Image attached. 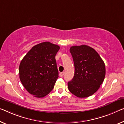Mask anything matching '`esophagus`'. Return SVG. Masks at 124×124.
<instances>
[{
  "label": "esophagus",
  "instance_id": "1",
  "mask_svg": "<svg viewBox=\"0 0 124 124\" xmlns=\"http://www.w3.org/2000/svg\"><path fill=\"white\" fill-rule=\"evenodd\" d=\"M59 75L61 77H62L64 75V72H62V73H60L59 74Z\"/></svg>",
  "mask_w": 124,
  "mask_h": 124
}]
</instances>
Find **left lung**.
Listing matches in <instances>:
<instances>
[{
	"label": "left lung",
	"instance_id": "left-lung-1",
	"mask_svg": "<svg viewBox=\"0 0 124 124\" xmlns=\"http://www.w3.org/2000/svg\"><path fill=\"white\" fill-rule=\"evenodd\" d=\"M75 73L68 83L70 93L80 98H87L96 92L104 81L105 65L99 55L86 45L70 48Z\"/></svg>",
	"mask_w": 124,
	"mask_h": 124
}]
</instances>
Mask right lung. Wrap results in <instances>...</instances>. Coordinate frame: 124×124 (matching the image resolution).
Listing matches in <instances>:
<instances>
[{
  "label": "right lung",
  "mask_w": 124,
  "mask_h": 124,
  "mask_svg": "<svg viewBox=\"0 0 124 124\" xmlns=\"http://www.w3.org/2000/svg\"><path fill=\"white\" fill-rule=\"evenodd\" d=\"M60 46L49 41L34 46L21 61L19 73L30 94L43 98L54 88L59 77L55 55Z\"/></svg>",
  "instance_id": "add662e5"
}]
</instances>
